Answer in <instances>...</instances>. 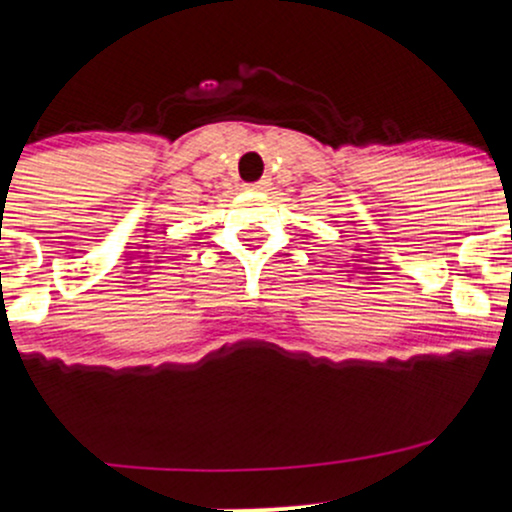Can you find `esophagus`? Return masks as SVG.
<instances>
[{
    "mask_svg": "<svg viewBox=\"0 0 512 512\" xmlns=\"http://www.w3.org/2000/svg\"><path fill=\"white\" fill-rule=\"evenodd\" d=\"M269 187H272V178H262L252 185V190H269Z\"/></svg>",
    "mask_w": 512,
    "mask_h": 512,
    "instance_id": "obj_1",
    "label": "esophagus"
}]
</instances>
